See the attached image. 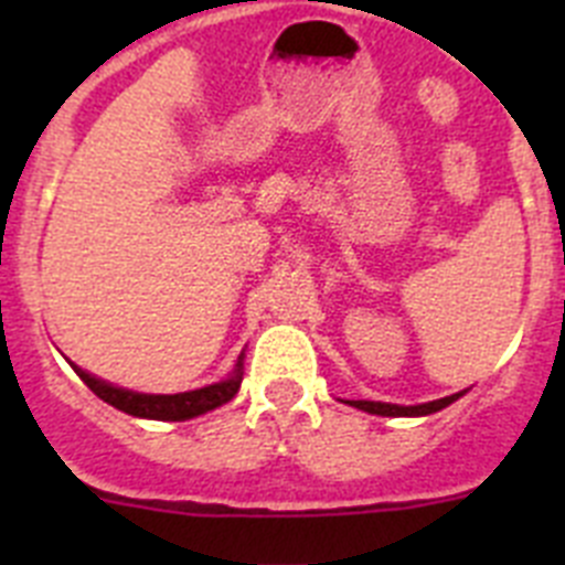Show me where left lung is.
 <instances>
[{
    "mask_svg": "<svg viewBox=\"0 0 565 565\" xmlns=\"http://www.w3.org/2000/svg\"><path fill=\"white\" fill-rule=\"evenodd\" d=\"M461 393H452V396H444V398H436V402H427V404H413V407H402V404H387V402H348L353 404V407H359V411L364 413H373V416H430V413H438L444 411L447 404H452L456 398H461Z\"/></svg>",
    "mask_w": 565,
    "mask_h": 565,
    "instance_id": "8db88e82",
    "label": "left lung"
}]
</instances>
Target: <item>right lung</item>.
Segmentation results:
<instances>
[{"label": "right lung", "instance_id": "1", "mask_svg": "<svg viewBox=\"0 0 565 565\" xmlns=\"http://www.w3.org/2000/svg\"><path fill=\"white\" fill-rule=\"evenodd\" d=\"M73 371L82 376V382L87 384L89 391L96 393L98 398L113 404L115 411H124L129 413V416L138 418H154V422H186V418L203 416V413L232 402L234 393L239 391V382H243V353H239L237 364H234V373L228 379H223V382L217 384H209V387H201V391L172 393V396L124 391V387H115V384L89 376L87 371H82L76 364H73Z\"/></svg>", "mask_w": 565, "mask_h": 565}]
</instances>
